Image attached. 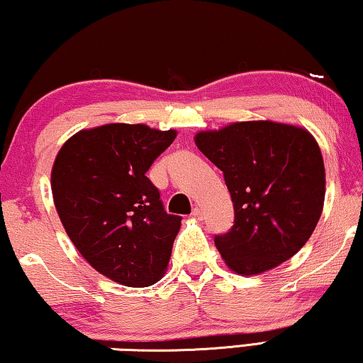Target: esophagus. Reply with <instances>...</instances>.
Segmentation results:
<instances>
[{"label": "esophagus", "instance_id": "obj_1", "mask_svg": "<svg viewBox=\"0 0 363 363\" xmlns=\"http://www.w3.org/2000/svg\"><path fill=\"white\" fill-rule=\"evenodd\" d=\"M194 218L196 220H202V216H203V212H202V208L200 207H194V210H192V213H191Z\"/></svg>", "mask_w": 363, "mask_h": 363}]
</instances>
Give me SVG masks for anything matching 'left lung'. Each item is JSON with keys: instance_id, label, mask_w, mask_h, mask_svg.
<instances>
[{"instance_id": "obj_1", "label": "left lung", "mask_w": 363, "mask_h": 363, "mask_svg": "<svg viewBox=\"0 0 363 363\" xmlns=\"http://www.w3.org/2000/svg\"><path fill=\"white\" fill-rule=\"evenodd\" d=\"M194 142L223 171L233 200V228L215 236L226 267L257 275L294 257L324 207L326 172L316 138L300 125L247 121L200 130Z\"/></svg>"}]
</instances>
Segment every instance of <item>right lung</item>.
<instances>
[{
	"instance_id": "1",
	"label": "right lung",
	"mask_w": 363,
	"mask_h": 363,
	"mask_svg": "<svg viewBox=\"0 0 363 363\" xmlns=\"http://www.w3.org/2000/svg\"><path fill=\"white\" fill-rule=\"evenodd\" d=\"M176 130L106 123L69 137L53 161V203L91 267L125 286H150L169 264L181 216L167 215L148 179Z\"/></svg>"
}]
</instances>
